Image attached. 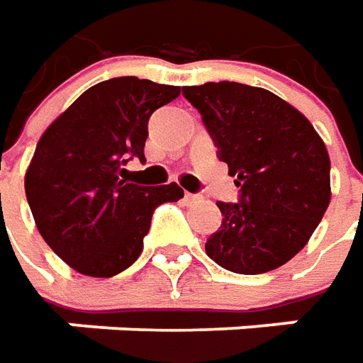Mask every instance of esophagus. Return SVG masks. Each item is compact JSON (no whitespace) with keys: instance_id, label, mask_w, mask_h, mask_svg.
Returning a JSON list of instances; mask_svg holds the SVG:
<instances>
[{"instance_id":"esophagus-1","label":"esophagus","mask_w":363,"mask_h":363,"mask_svg":"<svg viewBox=\"0 0 363 363\" xmlns=\"http://www.w3.org/2000/svg\"><path fill=\"white\" fill-rule=\"evenodd\" d=\"M184 199H186V203H199V201H201V194L186 193L184 194Z\"/></svg>"}]
</instances>
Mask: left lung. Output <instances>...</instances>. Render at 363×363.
Wrapping results in <instances>:
<instances>
[{
    "label": "left lung",
    "mask_w": 363,
    "mask_h": 363,
    "mask_svg": "<svg viewBox=\"0 0 363 363\" xmlns=\"http://www.w3.org/2000/svg\"><path fill=\"white\" fill-rule=\"evenodd\" d=\"M241 189L217 203L219 231L206 255L227 271L259 275L285 265L309 241L330 205V155L311 122L269 90L239 82L184 86Z\"/></svg>",
    "instance_id": "left-lung-1"
}]
</instances>
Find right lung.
Here are the masks:
<instances>
[{"instance_id": "obj_1", "label": "right lung", "mask_w": 363, "mask_h": 363, "mask_svg": "<svg viewBox=\"0 0 363 363\" xmlns=\"http://www.w3.org/2000/svg\"><path fill=\"white\" fill-rule=\"evenodd\" d=\"M181 94L136 76L100 82L42 134L26 172V196L50 249L78 273L112 277L143 253L152 213L184 196L177 182L143 186L124 164L144 158L152 112Z\"/></svg>"}]
</instances>
